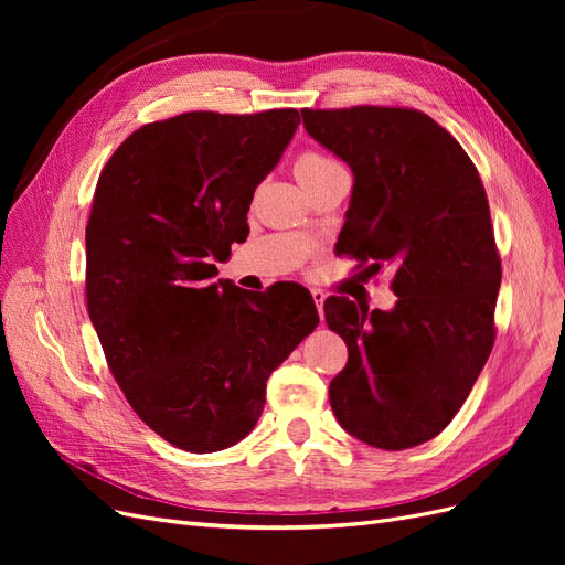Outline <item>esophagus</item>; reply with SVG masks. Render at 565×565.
Here are the masks:
<instances>
[{"label": "esophagus", "instance_id": "34e87169", "mask_svg": "<svg viewBox=\"0 0 565 565\" xmlns=\"http://www.w3.org/2000/svg\"><path fill=\"white\" fill-rule=\"evenodd\" d=\"M311 297H313V301H316V306H318V313H320V318H322V303H324V292H320V289H311Z\"/></svg>", "mask_w": 565, "mask_h": 565}]
</instances>
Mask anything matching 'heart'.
Listing matches in <instances>:
<instances>
[{
    "mask_svg": "<svg viewBox=\"0 0 565 565\" xmlns=\"http://www.w3.org/2000/svg\"><path fill=\"white\" fill-rule=\"evenodd\" d=\"M332 167H339V164L330 158L320 156V152H303V156H299L295 160V177H297L299 183H306V181H311V179L324 174Z\"/></svg>",
    "mask_w": 565,
    "mask_h": 565,
    "instance_id": "1",
    "label": "heart"
}]
</instances>
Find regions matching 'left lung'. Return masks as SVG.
Masks as SVG:
<instances>
[{"instance_id": "left-lung-1", "label": "left lung", "mask_w": 565, "mask_h": 565, "mask_svg": "<svg viewBox=\"0 0 565 565\" xmlns=\"http://www.w3.org/2000/svg\"><path fill=\"white\" fill-rule=\"evenodd\" d=\"M301 117L353 172L339 254L365 270H396L391 311L324 301V320L349 347L330 382L332 413L372 448H415L452 422L492 351L502 264L481 177L419 110L306 108Z\"/></svg>"}]
</instances>
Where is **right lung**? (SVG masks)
I'll list each match as a JSON object with an SVG mask.
<instances>
[{
    "label": "right lung",
    "instance_id": "add662e5",
    "mask_svg": "<svg viewBox=\"0 0 565 565\" xmlns=\"http://www.w3.org/2000/svg\"><path fill=\"white\" fill-rule=\"evenodd\" d=\"M301 122L295 108L183 113L136 129L98 177L87 309L134 413L185 452L235 446L266 382L318 324L301 285L212 282L245 241L259 185Z\"/></svg>",
    "mask_w": 565,
    "mask_h": 565
}]
</instances>
